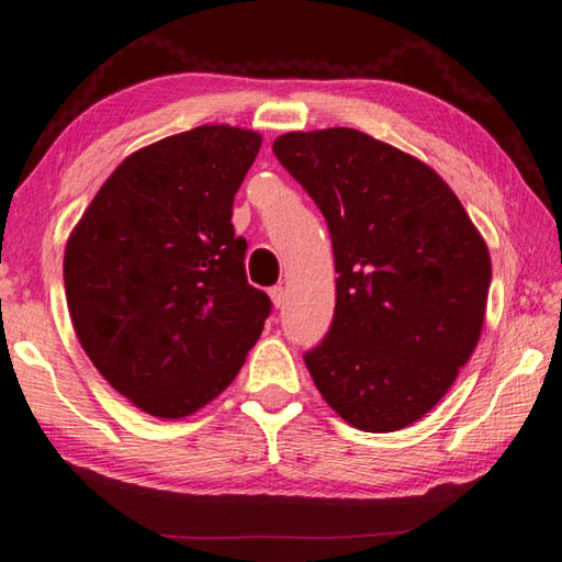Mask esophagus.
I'll use <instances>...</instances> for the list:
<instances>
[{
	"instance_id": "obj_1",
	"label": "esophagus",
	"mask_w": 562,
	"mask_h": 562,
	"mask_svg": "<svg viewBox=\"0 0 562 562\" xmlns=\"http://www.w3.org/2000/svg\"><path fill=\"white\" fill-rule=\"evenodd\" d=\"M270 300H272V304H274V307H282V304H284V288H272L270 290Z\"/></svg>"
}]
</instances>
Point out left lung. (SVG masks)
Wrapping results in <instances>:
<instances>
[{"mask_svg": "<svg viewBox=\"0 0 562 562\" xmlns=\"http://www.w3.org/2000/svg\"><path fill=\"white\" fill-rule=\"evenodd\" d=\"M272 150L325 215L339 272L335 322L304 364L355 429H406L479 345L488 245L431 166L369 133L292 131Z\"/></svg>", "mask_w": 562, "mask_h": 562, "instance_id": "obj_1", "label": "left lung"}]
</instances>
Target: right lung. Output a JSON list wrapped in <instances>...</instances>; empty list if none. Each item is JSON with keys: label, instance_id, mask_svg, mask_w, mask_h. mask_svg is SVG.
Instances as JSON below:
<instances>
[{"label": "right lung", "instance_id": "add662e5", "mask_svg": "<svg viewBox=\"0 0 562 562\" xmlns=\"http://www.w3.org/2000/svg\"><path fill=\"white\" fill-rule=\"evenodd\" d=\"M260 146L258 131L213 123L138 148L66 240L76 337L101 376L156 418L221 396L270 315L231 223Z\"/></svg>", "mask_w": 562, "mask_h": 562}]
</instances>
